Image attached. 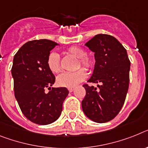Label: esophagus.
<instances>
[{"instance_id": "34e87169", "label": "esophagus", "mask_w": 148, "mask_h": 148, "mask_svg": "<svg viewBox=\"0 0 148 148\" xmlns=\"http://www.w3.org/2000/svg\"><path fill=\"white\" fill-rule=\"evenodd\" d=\"M74 87H72V88H68V91L70 92H72L74 91Z\"/></svg>"}]
</instances>
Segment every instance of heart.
<instances>
[{
	"instance_id": "b5f03b06",
	"label": "heart",
	"mask_w": 148,
	"mask_h": 148,
	"mask_svg": "<svg viewBox=\"0 0 148 148\" xmlns=\"http://www.w3.org/2000/svg\"><path fill=\"white\" fill-rule=\"evenodd\" d=\"M67 53L72 56L79 59L80 62L78 63L77 67L79 68L83 66L88 71H92L94 68V60L91 57L86 56V52L83 48L77 46H73L68 48ZM47 66L49 71L54 74H57L61 71L60 57L56 53H51L47 59ZM86 71L84 68H80L77 71L72 73H63L58 76L56 83L59 86L62 87L72 88L76 86L77 84L84 81L86 77Z\"/></svg>"
}]
</instances>
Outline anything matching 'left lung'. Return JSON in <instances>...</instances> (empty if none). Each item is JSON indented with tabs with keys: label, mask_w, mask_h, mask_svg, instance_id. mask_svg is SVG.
<instances>
[{
	"label": "left lung",
	"mask_w": 148,
	"mask_h": 148,
	"mask_svg": "<svg viewBox=\"0 0 148 148\" xmlns=\"http://www.w3.org/2000/svg\"><path fill=\"white\" fill-rule=\"evenodd\" d=\"M95 53V64L89 83L98 88L83 85L86 95L82 109L86 116L96 123H106L119 114L130 84V61L126 49L108 34H99L85 44Z\"/></svg>",
	"instance_id": "1"
}]
</instances>
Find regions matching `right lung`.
Returning <instances> with one entry per match:
<instances>
[{"label": "right lung", "mask_w": 148, "mask_h": 148, "mask_svg": "<svg viewBox=\"0 0 148 148\" xmlns=\"http://www.w3.org/2000/svg\"><path fill=\"white\" fill-rule=\"evenodd\" d=\"M56 45L46 39L28 41L13 58L11 72L15 97L26 118L39 125L52 123L59 118L69 93L65 87L51 88L56 77L47 66V59ZM46 88L50 90L48 93Z\"/></svg>", "instance_id": "obj_1"}]
</instances>
